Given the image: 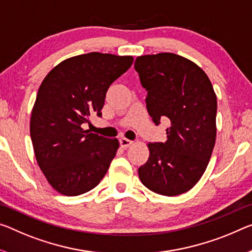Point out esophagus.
I'll use <instances>...</instances> for the list:
<instances>
[{
	"label": "esophagus",
	"mask_w": 252,
	"mask_h": 252,
	"mask_svg": "<svg viewBox=\"0 0 252 252\" xmlns=\"http://www.w3.org/2000/svg\"><path fill=\"white\" fill-rule=\"evenodd\" d=\"M132 143H133V141H131V140H129V139H126V138H121V139H120V145H121L122 148L130 147L131 145H132Z\"/></svg>",
	"instance_id": "obj_1"
}]
</instances>
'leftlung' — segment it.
I'll use <instances>...</instances> for the list:
<instances>
[{
  "label": "left lung",
  "mask_w": 252,
  "mask_h": 252,
  "mask_svg": "<svg viewBox=\"0 0 252 252\" xmlns=\"http://www.w3.org/2000/svg\"><path fill=\"white\" fill-rule=\"evenodd\" d=\"M134 69L148 94L146 106L156 126L168 119L166 142H151L139 167L140 181L155 193L176 196L194 187L207 167L217 137V95L207 75L182 56H140Z\"/></svg>",
  "instance_id": "obj_1"
}]
</instances>
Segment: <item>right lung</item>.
Instances as JSON below:
<instances>
[{
  "mask_svg": "<svg viewBox=\"0 0 252 252\" xmlns=\"http://www.w3.org/2000/svg\"><path fill=\"white\" fill-rule=\"evenodd\" d=\"M132 63L131 56H75L50 70L40 85L30 135L40 169L61 194H84L105 176L119 148L118 139L91 133L82 126L92 114L102 117L110 85Z\"/></svg>",
  "mask_w": 252,
  "mask_h": 252,
  "instance_id": "obj_1",
  "label": "right lung"
}]
</instances>
